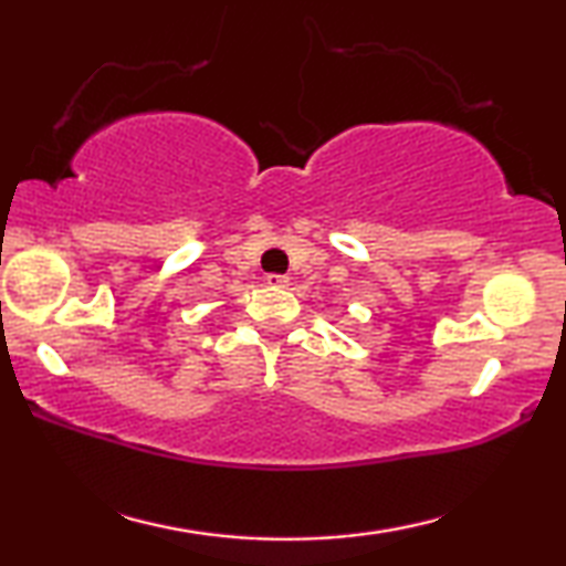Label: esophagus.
Returning a JSON list of instances; mask_svg holds the SVG:
<instances>
[{"label": "esophagus", "instance_id": "esophagus-1", "mask_svg": "<svg viewBox=\"0 0 566 566\" xmlns=\"http://www.w3.org/2000/svg\"><path fill=\"white\" fill-rule=\"evenodd\" d=\"M266 284H270V286H290V276L270 274V276H266Z\"/></svg>", "mask_w": 566, "mask_h": 566}]
</instances>
